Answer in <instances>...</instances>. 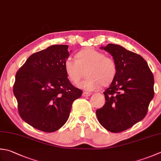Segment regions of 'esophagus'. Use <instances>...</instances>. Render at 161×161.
<instances>
[{
    "label": "esophagus",
    "mask_w": 161,
    "mask_h": 161,
    "mask_svg": "<svg viewBox=\"0 0 161 161\" xmlns=\"http://www.w3.org/2000/svg\"><path fill=\"white\" fill-rule=\"evenodd\" d=\"M91 95H92V93H90V92H86V91H84L82 93V96H89Z\"/></svg>",
    "instance_id": "1"
}]
</instances>
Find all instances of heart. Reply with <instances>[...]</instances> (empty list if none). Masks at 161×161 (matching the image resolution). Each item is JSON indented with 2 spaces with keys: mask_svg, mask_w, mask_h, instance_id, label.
<instances>
[{
  "mask_svg": "<svg viewBox=\"0 0 161 161\" xmlns=\"http://www.w3.org/2000/svg\"><path fill=\"white\" fill-rule=\"evenodd\" d=\"M64 69L69 80L76 84L85 74L86 77L78 86L86 91H94L110 84L117 72L114 58L106 56L101 52L86 48L75 55V60L68 58L64 61Z\"/></svg>",
  "mask_w": 161,
  "mask_h": 161,
  "instance_id": "heart-1",
  "label": "heart"
}]
</instances>
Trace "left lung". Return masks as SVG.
I'll list each match as a JSON object with an SVG mask.
<instances>
[{
	"label": "left lung",
	"instance_id": "left-lung-1",
	"mask_svg": "<svg viewBox=\"0 0 161 161\" xmlns=\"http://www.w3.org/2000/svg\"><path fill=\"white\" fill-rule=\"evenodd\" d=\"M100 49L112 56L117 72L103 93L106 102L96 110L97 118L108 130L120 133L145 117L154 96L153 75L139 54L114 44Z\"/></svg>",
	"mask_w": 161,
	"mask_h": 161
}]
</instances>
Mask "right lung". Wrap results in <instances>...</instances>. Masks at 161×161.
<instances>
[{"instance_id":"obj_1","label":"right lung","mask_w":161,"mask_h":161,"mask_svg":"<svg viewBox=\"0 0 161 161\" xmlns=\"http://www.w3.org/2000/svg\"><path fill=\"white\" fill-rule=\"evenodd\" d=\"M68 46L52 45L30 56L16 74L14 95L23 120L47 133L58 130L69 118L82 91L69 81L64 61Z\"/></svg>"}]
</instances>
